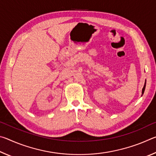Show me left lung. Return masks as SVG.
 <instances>
[{"label": "left lung", "instance_id": "8db88e82", "mask_svg": "<svg viewBox=\"0 0 156 156\" xmlns=\"http://www.w3.org/2000/svg\"><path fill=\"white\" fill-rule=\"evenodd\" d=\"M145 87H146V80H145V83H144V87H143V88H142V96L144 94V90H145Z\"/></svg>", "mask_w": 156, "mask_h": 156}]
</instances>
